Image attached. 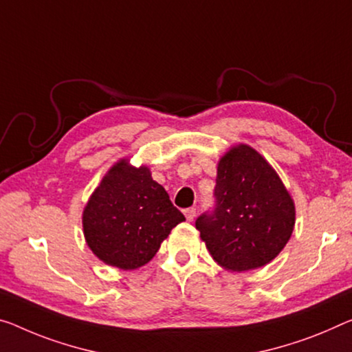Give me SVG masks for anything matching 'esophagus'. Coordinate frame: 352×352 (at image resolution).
<instances>
[{
  "mask_svg": "<svg viewBox=\"0 0 352 352\" xmlns=\"http://www.w3.org/2000/svg\"><path fill=\"white\" fill-rule=\"evenodd\" d=\"M184 215H186V219H187L188 221H193V219L197 217V209H195V208H188V209L184 210Z\"/></svg>",
  "mask_w": 352,
  "mask_h": 352,
  "instance_id": "34e87169",
  "label": "esophagus"
}]
</instances>
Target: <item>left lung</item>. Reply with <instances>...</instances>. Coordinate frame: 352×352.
<instances>
[{
  "mask_svg": "<svg viewBox=\"0 0 352 352\" xmlns=\"http://www.w3.org/2000/svg\"><path fill=\"white\" fill-rule=\"evenodd\" d=\"M215 208L195 221L214 261L231 272L258 269L283 250L296 208L269 162L248 144L219 160Z\"/></svg>",
  "mask_w": 352,
  "mask_h": 352,
  "instance_id": "1",
  "label": "left lung"
}]
</instances>
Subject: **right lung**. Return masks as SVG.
I'll use <instances>...</instances> for the list:
<instances>
[{
  "mask_svg": "<svg viewBox=\"0 0 352 352\" xmlns=\"http://www.w3.org/2000/svg\"><path fill=\"white\" fill-rule=\"evenodd\" d=\"M184 220L148 166L137 168L121 159L86 203L83 232L100 261L132 270L149 263L170 231Z\"/></svg>",
  "mask_w": 352,
  "mask_h": 352,
  "instance_id": "obj_1",
  "label": "right lung"
}]
</instances>
